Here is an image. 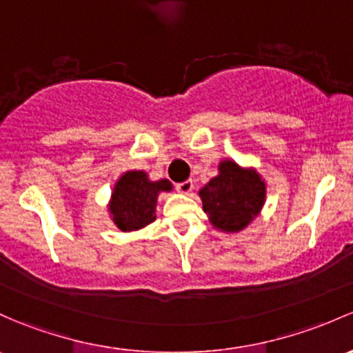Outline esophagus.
<instances>
[{
    "label": "esophagus",
    "instance_id": "esophagus-1",
    "mask_svg": "<svg viewBox=\"0 0 353 353\" xmlns=\"http://www.w3.org/2000/svg\"><path fill=\"white\" fill-rule=\"evenodd\" d=\"M192 188H194V183H192L191 179L184 181V183H177L176 184L177 192H181V194H189V192L192 191Z\"/></svg>",
    "mask_w": 353,
    "mask_h": 353
}]
</instances>
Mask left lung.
Returning <instances> with one entry per match:
<instances>
[{
	"label": "left lung",
	"mask_w": 353,
	"mask_h": 353,
	"mask_svg": "<svg viewBox=\"0 0 353 353\" xmlns=\"http://www.w3.org/2000/svg\"><path fill=\"white\" fill-rule=\"evenodd\" d=\"M203 210L216 228L240 232L261 211L265 184L255 170H245L235 162L220 164V174L199 191Z\"/></svg>",
	"instance_id": "obj_1"
}]
</instances>
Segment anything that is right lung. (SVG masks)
<instances>
[{
  "mask_svg": "<svg viewBox=\"0 0 353 353\" xmlns=\"http://www.w3.org/2000/svg\"><path fill=\"white\" fill-rule=\"evenodd\" d=\"M167 179L150 183L142 170L123 174L117 183L111 198L110 211L113 221L123 232L139 230L155 220V203L161 191H170Z\"/></svg>",
  "mask_w": 353,
  "mask_h": 353,
  "instance_id": "right-lung-1",
  "label": "right lung"
}]
</instances>
